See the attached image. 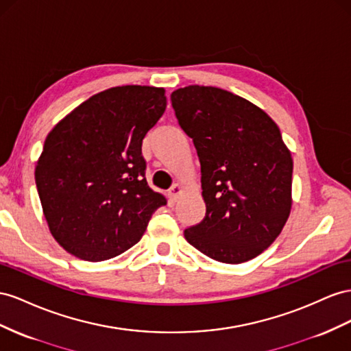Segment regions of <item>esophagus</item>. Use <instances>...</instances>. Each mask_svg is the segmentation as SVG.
Returning <instances> with one entry per match:
<instances>
[{
	"label": "esophagus",
	"mask_w": 351,
	"mask_h": 351,
	"mask_svg": "<svg viewBox=\"0 0 351 351\" xmlns=\"http://www.w3.org/2000/svg\"><path fill=\"white\" fill-rule=\"evenodd\" d=\"M183 193V187L180 186V184H174L171 189H169V192H168V195H169V197L173 199V201H177V199L180 197V195Z\"/></svg>",
	"instance_id": "esophagus-1"
}]
</instances>
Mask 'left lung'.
I'll return each instance as SVG.
<instances>
[{"mask_svg":"<svg viewBox=\"0 0 351 351\" xmlns=\"http://www.w3.org/2000/svg\"><path fill=\"white\" fill-rule=\"evenodd\" d=\"M178 125L201 162L204 220L186 241L213 260L239 264L274 242L292 205V158L266 112L217 87L171 94Z\"/></svg>","mask_w":351,"mask_h":351,"instance_id":"obj_1","label":"left lung"}]
</instances>
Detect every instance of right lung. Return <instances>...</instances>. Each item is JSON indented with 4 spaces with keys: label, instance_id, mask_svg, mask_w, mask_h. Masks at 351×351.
Returning a JSON list of instances; mask_svg holds the SVG:
<instances>
[{
    "label": "right lung",
    "instance_id": "obj_1",
    "mask_svg": "<svg viewBox=\"0 0 351 351\" xmlns=\"http://www.w3.org/2000/svg\"><path fill=\"white\" fill-rule=\"evenodd\" d=\"M167 108L165 90L122 85L94 94L44 141L35 183L53 238L85 261L117 257L167 199L145 178L141 143Z\"/></svg>",
    "mask_w": 351,
    "mask_h": 351
}]
</instances>
